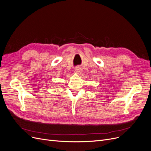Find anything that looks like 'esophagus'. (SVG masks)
<instances>
[{
	"label": "esophagus",
	"mask_w": 151,
	"mask_h": 151,
	"mask_svg": "<svg viewBox=\"0 0 151 151\" xmlns=\"http://www.w3.org/2000/svg\"><path fill=\"white\" fill-rule=\"evenodd\" d=\"M75 71H76V73H77V74H80V73H81L82 72H83V68H81V67L77 66L75 68Z\"/></svg>",
	"instance_id": "1"
}]
</instances>
